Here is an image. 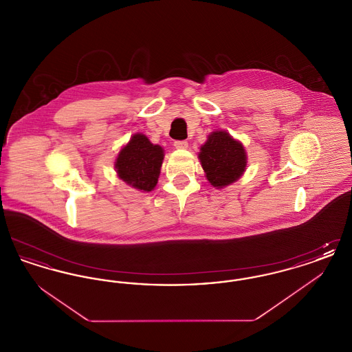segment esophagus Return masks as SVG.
Returning a JSON list of instances; mask_svg holds the SVG:
<instances>
[{"instance_id": "34e87169", "label": "esophagus", "mask_w": 352, "mask_h": 352, "mask_svg": "<svg viewBox=\"0 0 352 352\" xmlns=\"http://www.w3.org/2000/svg\"><path fill=\"white\" fill-rule=\"evenodd\" d=\"M174 146L177 149H187L188 148V142L187 141H175L174 142Z\"/></svg>"}]
</instances>
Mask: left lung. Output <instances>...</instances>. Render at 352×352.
<instances>
[{
	"label": "left lung",
	"instance_id": "obj_1",
	"mask_svg": "<svg viewBox=\"0 0 352 352\" xmlns=\"http://www.w3.org/2000/svg\"><path fill=\"white\" fill-rule=\"evenodd\" d=\"M207 181L217 188L234 184L247 168L244 145L227 131H214L198 153Z\"/></svg>",
	"mask_w": 352,
	"mask_h": 352
}]
</instances>
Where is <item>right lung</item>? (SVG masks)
<instances>
[{"label":"right lung","instance_id":"obj_1","mask_svg":"<svg viewBox=\"0 0 352 352\" xmlns=\"http://www.w3.org/2000/svg\"><path fill=\"white\" fill-rule=\"evenodd\" d=\"M165 151L142 133H134L115 160L118 177L141 192H151L158 184Z\"/></svg>","mask_w":352,"mask_h":352}]
</instances>
